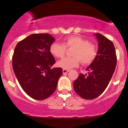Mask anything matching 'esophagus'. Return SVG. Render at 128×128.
Returning a JSON list of instances; mask_svg holds the SVG:
<instances>
[{"mask_svg": "<svg viewBox=\"0 0 128 128\" xmlns=\"http://www.w3.org/2000/svg\"><path fill=\"white\" fill-rule=\"evenodd\" d=\"M69 71V70H67V69H63V70H62L63 74H66V73H67V72H68Z\"/></svg>", "mask_w": 128, "mask_h": 128, "instance_id": "esophagus-1", "label": "esophagus"}]
</instances>
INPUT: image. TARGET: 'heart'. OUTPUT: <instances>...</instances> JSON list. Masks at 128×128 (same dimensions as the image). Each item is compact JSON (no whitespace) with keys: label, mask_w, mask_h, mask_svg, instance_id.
<instances>
[{"label":"heart","mask_w":128,"mask_h":128,"mask_svg":"<svg viewBox=\"0 0 128 128\" xmlns=\"http://www.w3.org/2000/svg\"><path fill=\"white\" fill-rule=\"evenodd\" d=\"M66 48H74L72 58H65L57 62V66L64 69H72L79 65L80 60L84 65L91 64L97 56V48L87 40L77 35H71L65 38L63 44L53 42L50 46V51L55 58H61L66 52Z\"/></svg>","instance_id":"heart-1"}]
</instances>
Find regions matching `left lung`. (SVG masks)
<instances>
[{"mask_svg": "<svg viewBox=\"0 0 128 128\" xmlns=\"http://www.w3.org/2000/svg\"><path fill=\"white\" fill-rule=\"evenodd\" d=\"M98 41L97 56L86 70L74 82L75 92L80 97L92 100L100 96L108 86L116 66L115 48L112 41L100 33L95 34Z\"/></svg>", "mask_w": 128, "mask_h": 128, "instance_id": "8db88e82", "label": "left lung"}]
</instances>
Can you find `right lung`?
Instances as JSON below:
<instances>
[{"mask_svg":"<svg viewBox=\"0 0 128 128\" xmlns=\"http://www.w3.org/2000/svg\"><path fill=\"white\" fill-rule=\"evenodd\" d=\"M55 39L48 33L32 34L15 46L12 66L24 92L34 100H44L56 90L62 74L60 68L51 69L56 62L50 51Z\"/></svg>","mask_w":128,"mask_h":128,"instance_id":"obj_1","label":"right lung"}]
</instances>
